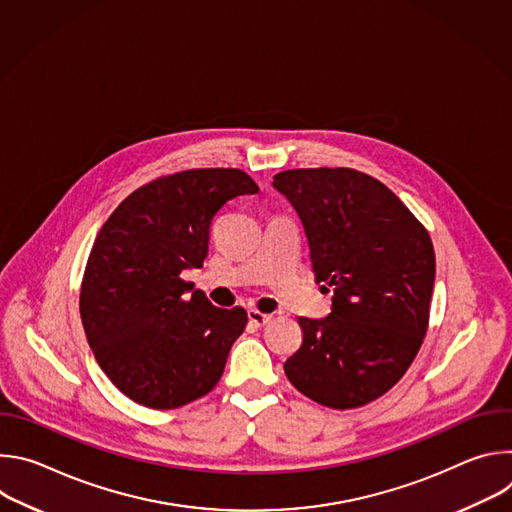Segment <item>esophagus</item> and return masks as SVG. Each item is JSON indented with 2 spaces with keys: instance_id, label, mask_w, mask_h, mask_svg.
<instances>
[{
  "instance_id": "1",
  "label": "esophagus",
  "mask_w": 512,
  "mask_h": 512,
  "mask_svg": "<svg viewBox=\"0 0 512 512\" xmlns=\"http://www.w3.org/2000/svg\"><path fill=\"white\" fill-rule=\"evenodd\" d=\"M247 316H249V322H251L253 326H257V328L265 326V324L271 322V318H273L271 314H263V312H259V310H249Z\"/></svg>"
}]
</instances>
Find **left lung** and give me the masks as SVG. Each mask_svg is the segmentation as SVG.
<instances>
[{
  "mask_svg": "<svg viewBox=\"0 0 512 512\" xmlns=\"http://www.w3.org/2000/svg\"><path fill=\"white\" fill-rule=\"evenodd\" d=\"M304 225L326 318H300L304 340L283 371L330 409L362 407L399 383L429 322L435 253L425 227L379 180L350 168L275 174Z\"/></svg>",
  "mask_w": 512,
  "mask_h": 512,
  "instance_id": "obj_1",
  "label": "left lung"
}]
</instances>
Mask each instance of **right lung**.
<instances>
[{"label": "right lung", "mask_w": 512, "mask_h": 512, "mask_svg": "<svg viewBox=\"0 0 512 512\" xmlns=\"http://www.w3.org/2000/svg\"><path fill=\"white\" fill-rule=\"evenodd\" d=\"M259 186L241 170L206 168L131 192L101 227L81 285V320L103 373L131 401L176 409L221 381L243 308L212 306L180 275L202 267L214 214Z\"/></svg>", "instance_id": "add662e5"}]
</instances>
